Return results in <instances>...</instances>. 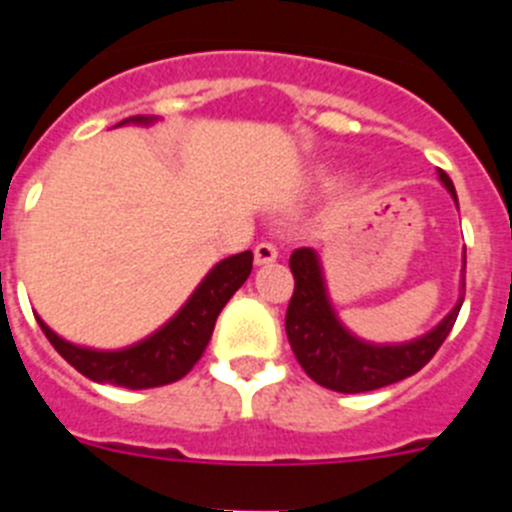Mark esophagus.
Returning <instances> with one entry per match:
<instances>
[{
    "label": "esophagus",
    "instance_id": "obj_1",
    "mask_svg": "<svg viewBox=\"0 0 512 512\" xmlns=\"http://www.w3.org/2000/svg\"><path fill=\"white\" fill-rule=\"evenodd\" d=\"M253 256H256V266H266L279 259V251L274 243H259V246L253 248Z\"/></svg>",
    "mask_w": 512,
    "mask_h": 512
}]
</instances>
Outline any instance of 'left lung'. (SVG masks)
Returning <instances> with one entry per match:
<instances>
[{"label":"left lung","instance_id":"left-lung-1","mask_svg":"<svg viewBox=\"0 0 512 512\" xmlns=\"http://www.w3.org/2000/svg\"><path fill=\"white\" fill-rule=\"evenodd\" d=\"M438 182L449 189L451 200L459 207L456 189L446 171H438ZM289 269L295 274V295L289 300L287 320H284L289 346L312 382L323 384L333 392H343V395H356V392H372L413 377L433 359V354L454 328L456 315L464 302L467 256L461 259L459 300L451 307L449 315L436 328L405 343L364 341L341 323L336 307L330 302L323 261L315 248H297L289 256Z\"/></svg>","mask_w":512,"mask_h":512}]
</instances>
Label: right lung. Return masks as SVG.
Instances as JSON below:
<instances>
[{"mask_svg": "<svg viewBox=\"0 0 512 512\" xmlns=\"http://www.w3.org/2000/svg\"><path fill=\"white\" fill-rule=\"evenodd\" d=\"M158 117L135 115L120 125H153ZM253 269V253L243 251L217 261L205 274L189 300L166 320L158 330L143 341L130 343L125 348H89L61 338L56 330L43 323L38 325L45 338L53 343L58 354L74 366L76 372L89 377L92 382L125 387V390H148V387H164V384L182 379L184 374L200 361L202 351L210 343L215 320L225 302L243 287Z\"/></svg>", "mask_w": 512, "mask_h": 512, "instance_id": "1", "label": "right lung"}]
</instances>
